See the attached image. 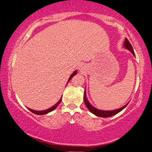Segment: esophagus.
<instances>
[{"mask_svg":"<svg viewBox=\"0 0 152 152\" xmlns=\"http://www.w3.org/2000/svg\"><path fill=\"white\" fill-rule=\"evenodd\" d=\"M85 69V67L84 65H81L80 66V70L81 72H83Z\"/></svg>","mask_w":152,"mask_h":152,"instance_id":"esophagus-1","label":"esophagus"}]
</instances>
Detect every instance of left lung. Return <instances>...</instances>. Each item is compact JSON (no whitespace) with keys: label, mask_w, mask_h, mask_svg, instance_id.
<instances>
[{"label":"left lung","mask_w":152,"mask_h":152,"mask_svg":"<svg viewBox=\"0 0 152 152\" xmlns=\"http://www.w3.org/2000/svg\"><path fill=\"white\" fill-rule=\"evenodd\" d=\"M124 47L127 50L130 51L131 53H132L133 55L135 56V54H134L132 46H131L130 42H129V40H128L126 38L125 39V42H124ZM84 102H85V105H86V107L92 113H93L94 115H97V116L102 117V118H108V117L113 116V115H115V114L118 113L119 112L121 111L122 110H124V109L127 106L128 104H129V103H128L126 104L125 105H124V106L121 107V108L118 109H115V110H99V109L95 108L94 106H93V105L90 103V102L88 101V98H87V96H86V90H85V93H84Z\"/></svg>","instance_id":"1"}]
</instances>
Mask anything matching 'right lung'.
I'll list each match as a JSON object with an SVG mask.
<instances>
[{
  "instance_id": "obj_1",
  "label": "right lung",
  "mask_w": 152,
  "mask_h": 152,
  "mask_svg": "<svg viewBox=\"0 0 152 152\" xmlns=\"http://www.w3.org/2000/svg\"><path fill=\"white\" fill-rule=\"evenodd\" d=\"M77 70H75V72H73V73L71 75L70 77H69V80H68L67 83H68V82L70 80L71 78L73 76L77 74ZM61 100H62V98L59 99V101H58L56 104H54L53 106H52V107H51V108H49L48 109H46V110H33V109H31V108H28V109L30 110V111H31L32 113L37 114V115H44V114H47V113H50L51 111H53L54 109H56V108H57L58 105H59V103H60Z\"/></svg>"
}]
</instances>
